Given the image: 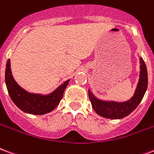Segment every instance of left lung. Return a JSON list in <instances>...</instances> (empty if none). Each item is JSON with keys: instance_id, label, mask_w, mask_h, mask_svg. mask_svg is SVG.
Masks as SVG:
<instances>
[{"instance_id": "obj_1", "label": "left lung", "mask_w": 154, "mask_h": 154, "mask_svg": "<svg viewBox=\"0 0 154 154\" xmlns=\"http://www.w3.org/2000/svg\"><path fill=\"white\" fill-rule=\"evenodd\" d=\"M139 56V53H138ZM140 74L134 94L130 99L124 102H116L113 100H103L97 98L90 90L89 98L92 104L93 109L98 116L106 119H123L132 113L142 100L148 86V72L146 65L143 59L139 56Z\"/></svg>"}]
</instances>
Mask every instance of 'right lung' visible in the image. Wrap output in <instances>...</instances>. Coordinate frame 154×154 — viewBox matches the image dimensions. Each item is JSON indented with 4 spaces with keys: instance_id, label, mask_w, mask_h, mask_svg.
Listing matches in <instances>:
<instances>
[{
    "instance_id": "obj_1",
    "label": "right lung",
    "mask_w": 154,
    "mask_h": 154,
    "mask_svg": "<svg viewBox=\"0 0 154 154\" xmlns=\"http://www.w3.org/2000/svg\"><path fill=\"white\" fill-rule=\"evenodd\" d=\"M5 76L7 90L12 101L23 112L31 115H45L53 111L63 98L64 90L70 81L67 80L47 94L28 92L21 87L13 77L9 59L7 61Z\"/></svg>"
}]
</instances>
